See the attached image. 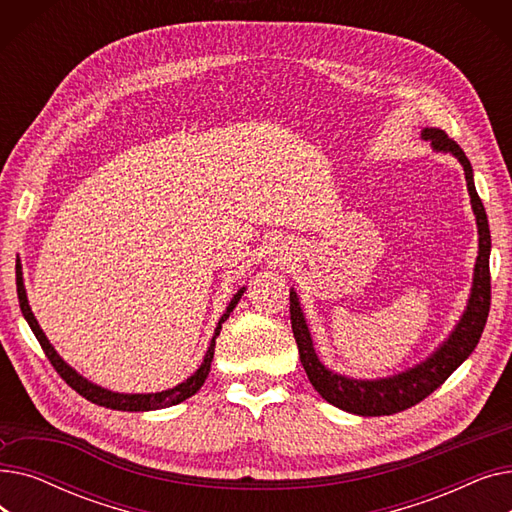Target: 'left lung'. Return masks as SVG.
Listing matches in <instances>:
<instances>
[{"label":"left lung","instance_id":"obj_1","mask_svg":"<svg viewBox=\"0 0 512 512\" xmlns=\"http://www.w3.org/2000/svg\"><path fill=\"white\" fill-rule=\"evenodd\" d=\"M421 137L425 141H432V147L436 151L452 153L461 161V166L465 170L467 191L471 197V207L477 220V232H479V255L475 261L471 297L461 321L456 324L448 340L442 342L438 351L434 355H429L423 363L402 371L398 375H392V378H382V380L344 378V375L330 371L317 359L307 321L301 311V303L297 299V292L290 290L292 334H294V340H297L301 363L307 371L309 382L321 394V398H326L330 402V405L348 413L363 415V417H380V415H392V413L411 409L417 405V402H421L423 398L432 394L436 388H440L450 378V373L475 351L490 313L492 238H490L486 209H483V203L475 191L471 164L465 151L452 139H448L444 130L423 128Z\"/></svg>","mask_w":512,"mask_h":512}]
</instances>
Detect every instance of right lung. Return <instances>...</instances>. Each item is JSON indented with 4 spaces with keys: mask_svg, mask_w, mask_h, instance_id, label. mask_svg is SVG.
<instances>
[{
    "mask_svg": "<svg viewBox=\"0 0 512 512\" xmlns=\"http://www.w3.org/2000/svg\"><path fill=\"white\" fill-rule=\"evenodd\" d=\"M16 290H18V303H20V311L24 315V319L29 321V326L33 330V334L37 336L41 348L45 357L49 359V363L53 365V369H56L60 373V378L72 388L76 390L80 396H85L87 400L95 402V405L99 407H105V409H116V411H155V409H166V407H172V405H178V402L191 398L193 394L199 392V388L205 384L207 375H209V369H211V361H213V351H215V338L220 336V330H222V324L230 317L232 309L238 305L242 292H245V288H240L234 299L230 301V305L226 307V313L220 317L218 321V328H215V334L211 338V344L207 348L205 353V359L201 363V367L191 375V378L184 380L182 384H178L176 388H170V390H164V392H155V394H120V392H112V390H105L101 386H95L91 384L89 380H85L83 375H78L58 353L56 348H53L47 340V336L43 334V330L39 328L37 319L29 307V301H26V290H24V282H22V272L18 267L16 272Z\"/></svg>",
    "mask_w": 512,
    "mask_h": 512,
    "instance_id": "obj_1",
    "label": "right lung"
}]
</instances>
